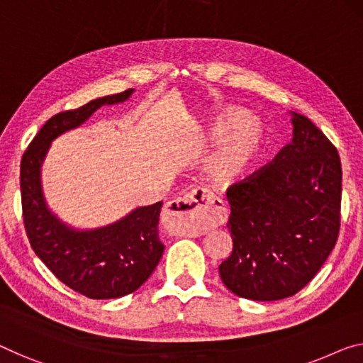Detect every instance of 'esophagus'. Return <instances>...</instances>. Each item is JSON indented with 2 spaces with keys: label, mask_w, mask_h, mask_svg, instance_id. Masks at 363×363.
<instances>
[{
  "label": "esophagus",
  "mask_w": 363,
  "mask_h": 363,
  "mask_svg": "<svg viewBox=\"0 0 363 363\" xmlns=\"http://www.w3.org/2000/svg\"><path fill=\"white\" fill-rule=\"evenodd\" d=\"M164 213L171 230L184 235H200L226 221L223 202L200 187L167 202Z\"/></svg>",
  "instance_id": "34e87169"
}]
</instances>
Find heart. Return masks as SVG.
I'll list each match as a JSON object with an SVG mask.
<instances>
[{"label":"heart","instance_id":"heart-1","mask_svg":"<svg viewBox=\"0 0 363 363\" xmlns=\"http://www.w3.org/2000/svg\"><path fill=\"white\" fill-rule=\"evenodd\" d=\"M199 135L202 138L223 135L207 160V172L216 184H230L245 176L264 145L259 122L233 106L218 107Z\"/></svg>","mask_w":363,"mask_h":363}]
</instances>
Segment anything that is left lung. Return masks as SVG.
<instances>
[{
  "label": "left lung",
  "mask_w": 363,
  "mask_h": 363,
  "mask_svg": "<svg viewBox=\"0 0 363 363\" xmlns=\"http://www.w3.org/2000/svg\"><path fill=\"white\" fill-rule=\"evenodd\" d=\"M291 123L294 138L272 163L226 191L233 251L218 269L226 289L241 298L274 301L298 294L336 246L339 153L308 117L294 112Z\"/></svg>",
  "instance_id": "obj_1"
}]
</instances>
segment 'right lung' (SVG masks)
Listing matches in <instances>:
<instances>
[{
    "mask_svg": "<svg viewBox=\"0 0 363 363\" xmlns=\"http://www.w3.org/2000/svg\"><path fill=\"white\" fill-rule=\"evenodd\" d=\"M132 93L133 89H127L99 97L48 118L21 160V200L32 250L60 282L94 300L132 294L153 274L164 251L158 236L163 202L135 208L125 218L97 230L69 228L47 208L40 166L52 140L79 127L101 106L127 101Z\"/></svg>",
    "mask_w": 363,
    "mask_h": 363,
    "instance_id": "right-lung-1",
    "label": "right lung"
}]
</instances>
